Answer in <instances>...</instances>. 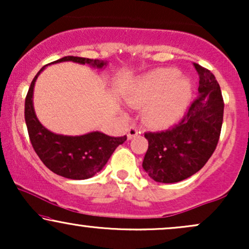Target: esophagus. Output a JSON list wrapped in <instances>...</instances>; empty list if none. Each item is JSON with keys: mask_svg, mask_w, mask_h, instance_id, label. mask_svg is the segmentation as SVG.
Segmentation results:
<instances>
[{"mask_svg": "<svg viewBox=\"0 0 249 249\" xmlns=\"http://www.w3.org/2000/svg\"><path fill=\"white\" fill-rule=\"evenodd\" d=\"M138 134H141V130H138L136 126L130 127V130H128V133H127V139H132L134 137L138 136Z\"/></svg>", "mask_w": 249, "mask_h": 249, "instance_id": "obj_1", "label": "esophagus"}]
</instances>
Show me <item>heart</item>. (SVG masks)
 Returning a JSON list of instances; mask_svg holds the SVG:
<instances>
[{
  "label": "heart",
  "instance_id": "1",
  "mask_svg": "<svg viewBox=\"0 0 249 249\" xmlns=\"http://www.w3.org/2000/svg\"><path fill=\"white\" fill-rule=\"evenodd\" d=\"M176 69H158L137 81L128 103L144 108V119L154 127L172 124L186 110L192 84Z\"/></svg>",
  "mask_w": 249,
  "mask_h": 249
}]
</instances>
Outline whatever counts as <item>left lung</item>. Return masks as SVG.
<instances>
[{
    "instance_id": "8db88e82",
    "label": "left lung",
    "mask_w": 249,
    "mask_h": 249,
    "mask_svg": "<svg viewBox=\"0 0 249 249\" xmlns=\"http://www.w3.org/2000/svg\"><path fill=\"white\" fill-rule=\"evenodd\" d=\"M199 95L179 124L160 132H146L148 148L142 168L157 182L172 184L204 167L218 145L224 119V99L215 77L194 63Z\"/></svg>"
}]
</instances>
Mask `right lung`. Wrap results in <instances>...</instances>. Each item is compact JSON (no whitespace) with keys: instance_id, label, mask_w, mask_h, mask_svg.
<instances>
[{"instance_id":"add662e5","label":"right lung","mask_w":249,"mask_h":249,"mask_svg":"<svg viewBox=\"0 0 249 249\" xmlns=\"http://www.w3.org/2000/svg\"><path fill=\"white\" fill-rule=\"evenodd\" d=\"M69 61L89 64L98 69L107 65V62L99 59L73 56H65L50 64ZM44 68L37 72L25 97L24 118L31 145L43 164L53 173L75 180L91 178L105 166L111 154L126 141V136L110 137L98 131L82 136H63L51 132L43 126L34 110L33 95L37 77Z\"/></svg>"}]
</instances>
